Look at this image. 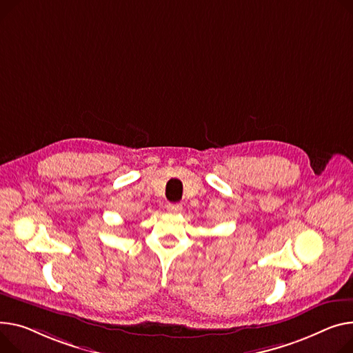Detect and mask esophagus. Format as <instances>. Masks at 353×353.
<instances>
[{"label": "esophagus", "mask_w": 353, "mask_h": 353, "mask_svg": "<svg viewBox=\"0 0 353 353\" xmlns=\"http://www.w3.org/2000/svg\"><path fill=\"white\" fill-rule=\"evenodd\" d=\"M183 210V205L179 204V203H172V204H168V211L172 214H177L180 213V211Z\"/></svg>", "instance_id": "esophagus-1"}]
</instances>
